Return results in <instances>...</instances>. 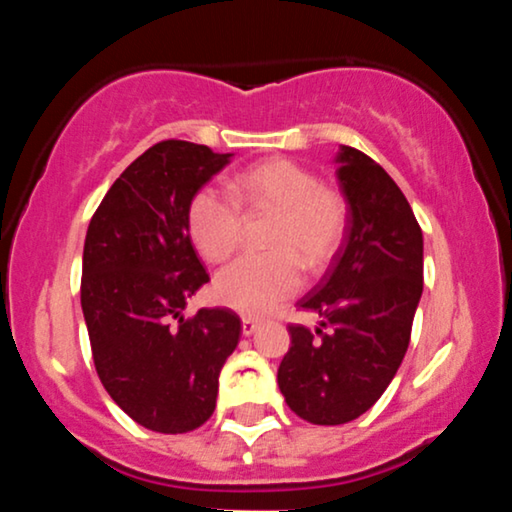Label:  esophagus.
Masks as SVG:
<instances>
[{"instance_id":"esophagus-1","label":"esophagus","mask_w":512,"mask_h":512,"mask_svg":"<svg viewBox=\"0 0 512 512\" xmlns=\"http://www.w3.org/2000/svg\"><path fill=\"white\" fill-rule=\"evenodd\" d=\"M260 330V320H255V317H243V334L245 337H250V334H255Z\"/></svg>"}]
</instances>
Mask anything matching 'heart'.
I'll list each match as a JSON object with an SVG mask.
<instances>
[{
	"label": "heart",
	"mask_w": 512,
	"mask_h": 512,
	"mask_svg": "<svg viewBox=\"0 0 512 512\" xmlns=\"http://www.w3.org/2000/svg\"><path fill=\"white\" fill-rule=\"evenodd\" d=\"M233 195L202 187L187 207V228L204 260L223 262L243 240L245 216L274 214L264 245L267 255H245L221 269L214 281L216 298L245 315H264L289 301L305 272L320 274L337 257L346 236L349 207L342 192L325 187L301 163L272 158L238 175Z\"/></svg>",
	"instance_id": "1"
}]
</instances>
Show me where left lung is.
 Masks as SVG:
<instances>
[{
    "label": "left lung",
    "instance_id": "obj_1",
    "mask_svg": "<svg viewBox=\"0 0 512 512\" xmlns=\"http://www.w3.org/2000/svg\"><path fill=\"white\" fill-rule=\"evenodd\" d=\"M337 178L349 202L344 245L301 308L322 317L289 325L279 390L310 424L339 426L378 402L407 354L424 291V236L397 182L373 158L342 146Z\"/></svg>",
    "mask_w": 512,
    "mask_h": 512
}]
</instances>
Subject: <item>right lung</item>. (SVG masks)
<instances>
[{
	"label": "right lung",
	"instance_id": "right-lung-1",
	"mask_svg": "<svg viewBox=\"0 0 512 512\" xmlns=\"http://www.w3.org/2000/svg\"><path fill=\"white\" fill-rule=\"evenodd\" d=\"M228 161L204 144L158 142L88 223L81 310L96 373L117 407L156 433L195 431L214 414L219 373L243 330L228 308L182 315L209 281L187 207Z\"/></svg>",
	"mask_w": 512,
	"mask_h": 512
}]
</instances>
